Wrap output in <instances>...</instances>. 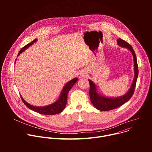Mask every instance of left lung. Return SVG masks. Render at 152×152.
<instances>
[{
  "label": "left lung",
  "mask_w": 152,
  "mask_h": 152,
  "mask_svg": "<svg viewBox=\"0 0 152 152\" xmlns=\"http://www.w3.org/2000/svg\"><path fill=\"white\" fill-rule=\"evenodd\" d=\"M118 45L121 47H124L127 48L130 51H131L134 56V71H135V77L131 86V88L129 90V91L123 96L120 97L118 98H109L106 97L104 96H100L98 94L96 91V88L94 83L90 80H88L90 83V100L92 104L97 108V110L103 111H110L112 110L116 109L119 106H121L127 101H129L134 94L136 83L138 76V66L137 64V56L135 53L134 50L133 49L132 47L126 41L118 38L117 39Z\"/></svg>",
  "instance_id": "obj_1"
}]
</instances>
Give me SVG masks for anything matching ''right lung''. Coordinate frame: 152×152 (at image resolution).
Wrapping results in <instances>:
<instances>
[{
	"label": "right lung",
	"instance_id": "add662e5",
	"mask_svg": "<svg viewBox=\"0 0 152 152\" xmlns=\"http://www.w3.org/2000/svg\"><path fill=\"white\" fill-rule=\"evenodd\" d=\"M37 39H35L34 41H31L29 44L25 46L23 48H21L18 54H20L21 52H23L24 50H25L27 48H28L30 46L33 45L34 43L37 41ZM77 78H75L71 80H70L69 82L66 83V85L64 86V87L62 89V93L61 94V96L59 98V99L54 103L48 105L46 106L43 107H37V106H34L31 105L30 104L28 103L21 96V99L22 100L23 102L25 103V104L31 110L37 112L41 114L44 115H55L59 113H61L64 110L65 107H66L67 104V94L70 89L72 88V86L75 85V83L77 82Z\"/></svg>",
	"mask_w": 152,
	"mask_h": 152
}]
</instances>
